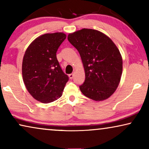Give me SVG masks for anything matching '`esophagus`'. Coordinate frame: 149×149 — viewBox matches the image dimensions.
Returning <instances> with one entry per match:
<instances>
[{
	"label": "esophagus",
	"instance_id": "1",
	"mask_svg": "<svg viewBox=\"0 0 149 149\" xmlns=\"http://www.w3.org/2000/svg\"><path fill=\"white\" fill-rule=\"evenodd\" d=\"M74 73H72V74H69V78H70V79H72L73 77H74Z\"/></svg>",
	"mask_w": 149,
	"mask_h": 149
}]
</instances>
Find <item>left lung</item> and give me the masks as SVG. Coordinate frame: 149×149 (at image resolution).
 Returning <instances> with one entry per match:
<instances>
[{"mask_svg":"<svg viewBox=\"0 0 149 149\" xmlns=\"http://www.w3.org/2000/svg\"><path fill=\"white\" fill-rule=\"evenodd\" d=\"M68 40L78 50L84 67L81 92L95 101L109 98L117 89L123 70L117 47L102 32L87 28L69 34Z\"/></svg>","mask_w":149,"mask_h":149,"instance_id":"8db88e82","label":"left lung"}]
</instances>
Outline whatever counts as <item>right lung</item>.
<instances>
[{
	"label": "right lung",
	"instance_id": "1",
	"mask_svg": "<svg viewBox=\"0 0 149 149\" xmlns=\"http://www.w3.org/2000/svg\"><path fill=\"white\" fill-rule=\"evenodd\" d=\"M66 38L63 32L42 34L31 42L24 56V83L30 94L42 103L60 98L68 81L56 58L57 51Z\"/></svg>",
	"mask_w": 149,
	"mask_h": 149
}]
</instances>
